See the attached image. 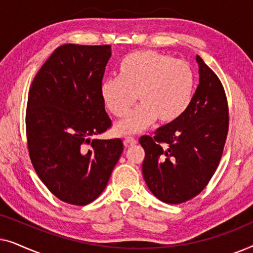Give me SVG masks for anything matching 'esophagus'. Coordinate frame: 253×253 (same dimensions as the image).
<instances>
[{
  "instance_id": "34e87169",
  "label": "esophagus",
  "mask_w": 253,
  "mask_h": 253,
  "mask_svg": "<svg viewBox=\"0 0 253 253\" xmlns=\"http://www.w3.org/2000/svg\"><path fill=\"white\" fill-rule=\"evenodd\" d=\"M136 144H137V139L133 137H126V139H124V145H126V146H129V145L132 146V145H136Z\"/></svg>"
}]
</instances>
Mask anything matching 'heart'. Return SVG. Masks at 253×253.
Returning <instances> with one entry per match:
<instances>
[{
	"label": "heart",
	"mask_w": 253,
	"mask_h": 253,
	"mask_svg": "<svg viewBox=\"0 0 253 253\" xmlns=\"http://www.w3.org/2000/svg\"><path fill=\"white\" fill-rule=\"evenodd\" d=\"M195 76L184 61L154 50L129 54L121 61L119 77L103 79L102 101L109 113L123 117L136 102L140 105L115 126L119 134L136 133L155 120L160 124L175 122L191 102Z\"/></svg>",
	"instance_id": "obj_1"
}]
</instances>
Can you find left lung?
Listing matches in <instances>:
<instances>
[{
	"instance_id": "left-lung-1",
	"label": "left lung",
	"mask_w": 253,
	"mask_h": 253,
	"mask_svg": "<svg viewBox=\"0 0 253 253\" xmlns=\"http://www.w3.org/2000/svg\"><path fill=\"white\" fill-rule=\"evenodd\" d=\"M199 85L184 114L140 137L143 176L151 192L167 204H181L205 189L222 157L229 126L227 96L220 79L197 55Z\"/></svg>"
}]
</instances>
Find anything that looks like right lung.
<instances>
[{"label":"right lung","mask_w":253,"mask_h":253,"mask_svg":"<svg viewBox=\"0 0 253 253\" xmlns=\"http://www.w3.org/2000/svg\"><path fill=\"white\" fill-rule=\"evenodd\" d=\"M110 56L109 44H63L31 84L30 159L48 190L71 205H87L101 195L123 152L119 138L92 139L112 126L100 93Z\"/></svg>","instance_id":"1"}]
</instances>
